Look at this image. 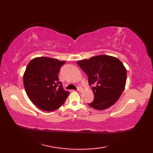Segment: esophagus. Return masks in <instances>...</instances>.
Returning a JSON list of instances; mask_svg holds the SVG:
<instances>
[{"label":"esophagus","mask_w":153,"mask_h":153,"mask_svg":"<svg viewBox=\"0 0 153 153\" xmlns=\"http://www.w3.org/2000/svg\"><path fill=\"white\" fill-rule=\"evenodd\" d=\"M77 90L78 91L82 92V91H83V88H82V87L81 85H78V87H77Z\"/></svg>","instance_id":"obj_1"}]
</instances>
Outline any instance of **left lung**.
Segmentation results:
<instances>
[{
	"instance_id": "obj_1",
	"label": "left lung",
	"mask_w": 153,
	"mask_h": 153,
	"mask_svg": "<svg viewBox=\"0 0 153 153\" xmlns=\"http://www.w3.org/2000/svg\"><path fill=\"white\" fill-rule=\"evenodd\" d=\"M77 64L88 76L89 85H93L94 99L88 103L96 110H105L119 100L126 82V69L119 59L100 55L84 59Z\"/></svg>"
}]
</instances>
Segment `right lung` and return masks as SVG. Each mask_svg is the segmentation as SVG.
<instances>
[{
	"mask_svg": "<svg viewBox=\"0 0 153 153\" xmlns=\"http://www.w3.org/2000/svg\"><path fill=\"white\" fill-rule=\"evenodd\" d=\"M66 62L47 57L34 58L24 74L26 93L32 103L45 111L55 110L62 105L69 94L59 81L60 68Z\"/></svg>",
	"mask_w": 153,
	"mask_h": 153,
	"instance_id": "right-lung-1",
	"label": "right lung"
}]
</instances>
